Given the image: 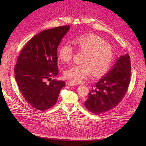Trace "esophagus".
Returning <instances> with one entry per match:
<instances>
[{"label": "esophagus", "mask_w": 146, "mask_h": 146, "mask_svg": "<svg viewBox=\"0 0 146 146\" xmlns=\"http://www.w3.org/2000/svg\"><path fill=\"white\" fill-rule=\"evenodd\" d=\"M66 85H68L69 86H77L76 83H74V82H71V81H67L66 82Z\"/></svg>", "instance_id": "esophagus-1"}]
</instances>
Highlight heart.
Segmentation results:
<instances>
[{
  "label": "heart",
  "instance_id": "1",
  "mask_svg": "<svg viewBox=\"0 0 146 146\" xmlns=\"http://www.w3.org/2000/svg\"><path fill=\"white\" fill-rule=\"evenodd\" d=\"M72 43L76 51L84 54L81 60L82 64L73 65L65 71L66 78L81 82L92 74L95 77H99L109 70L114 58V50L110 44L91 34L78 36ZM58 54L59 59L66 63L72 59L74 51L70 44L65 43L59 48Z\"/></svg>",
  "mask_w": 146,
  "mask_h": 146
}]
</instances>
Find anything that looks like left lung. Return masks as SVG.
Instances as JSON below:
<instances>
[{"label":"left lung","mask_w":146,"mask_h":146,"mask_svg":"<svg viewBox=\"0 0 146 146\" xmlns=\"http://www.w3.org/2000/svg\"><path fill=\"white\" fill-rule=\"evenodd\" d=\"M131 70L129 55L121 56L106 76L92 86L85 107L91 113L99 114L117 106L127 93Z\"/></svg>","instance_id":"1"}]
</instances>
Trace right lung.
Listing matches in <instances>:
<instances>
[{
    "label": "right lung",
    "instance_id": "obj_1",
    "mask_svg": "<svg viewBox=\"0 0 146 146\" xmlns=\"http://www.w3.org/2000/svg\"><path fill=\"white\" fill-rule=\"evenodd\" d=\"M69 29V25H65L40 32L18 57L14 74L19 89L29 105L38 110L52 107L65 86L64 81L51 78L58 74L57 48Z\"/></svg>",
    "mask_w": 146,
    "mask_h": 146
}]
</instances>
